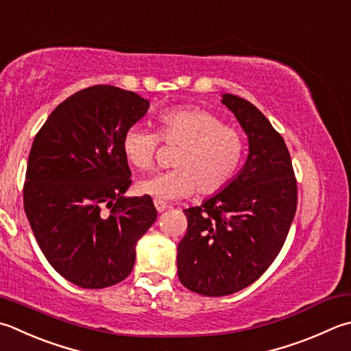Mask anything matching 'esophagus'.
Returning <instances> with one entry per match:
<instances>
[{
  "label": "esophagus",
  "mask_w": 351,
  "mask_h": 351,
  "mask_svg": "<svg viewBox=\"0 0 351 351\" xmlns=\"http://www.w3.org/2000/svg\"><path fill=\"white\" fill-rule=\"evenodd\" d=\"M154 206H156L158 213H163V210L167 209V203L162 202V200H154Z\"/></svg>",
  "instance_id": "obj_1"
}]
</instances>
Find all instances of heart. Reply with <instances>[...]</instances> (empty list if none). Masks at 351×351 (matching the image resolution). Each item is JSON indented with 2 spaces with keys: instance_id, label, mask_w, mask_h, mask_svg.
<instances>
[{
  "instance_id": "b5f03b06",
  "label": "heart",
  "mask_w": 351,
  "mask_h": 351,
  "mask_svg": "<svg viewBox=\"0 0 351 351\" xmlns=\"http://www.w3.org/2000/svg\"><path fill=\"white\" fill-rule=\"evenodd\" d=\"M158 136L133 125L122 137V151L137 169L156 163L158 137L178 145L174 169L143 178L137 191L158 200H178L198 189L203 195L220 193L232 182L244 156L243 136L224 125L220 117L200 107H176L157 117Z\"/></svg>"
}]
</instances>
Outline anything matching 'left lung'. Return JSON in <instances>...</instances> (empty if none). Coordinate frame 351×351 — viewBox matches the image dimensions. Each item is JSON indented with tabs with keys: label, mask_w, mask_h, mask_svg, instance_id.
Wrapping results in <instances>:
<instances>
[{
	"label": "left lung",
	"mask_w": 351,
	"mask_h": 351,
	"mask_svg": "<svg viewBox=\"0 0 351 351\" xmlns=\"http://www.w3.org/2000/svg\"><path fill=\"white\" fill-rule=\"evenodd\" d=\"M247 136L249 154L232 182L202 206L184 209L188 230L177 247L184 287L224 296L247 287L280 254L298 203L284 138L255 105L221 95Z\"/></svg>",
	"instance_id": "obj_1"
}]
</instances>
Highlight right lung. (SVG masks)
<instances>
[{
  "mask_svg": "<svg viewBox=\"0 0 351 351\" xmlns=\"http://www.w3.org/2000/svg\"><path fill=\"white\" fill-rule=\"evenodd\" d=\"M148 108L133 91L95 85L59 104L33 141L25 215L51 267L82 289L127 278L136 244L157 218L149 195L125 197L131 171L122 137Z\"/></svg>",
  "mask_w": 351,
  "mask_h": 351,
  "instance_id": "obj_1",
  "label": "right lung"
}]
</instances>
